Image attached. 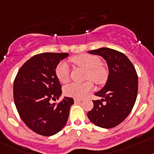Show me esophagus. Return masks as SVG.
<instances>
[{"label": "esophagus", "instance_id": "1", "mask_svg": "<svg viewBox=\"0 0 154 154\" xmlns=\"http://www.w3.org/2000/svg\"><path fill=\"white\" fill-rule=\"evenodd\" d=\"M81 102V100H79V99H74V103H80Z\"/></svg>", "mask_w": 154, "mask_h": 154}]
</instances>
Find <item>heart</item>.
<instances>
[{
    "label": "heart",
    "mask_w": 154,
    "mask_h": 154,
    "mask_svg": "<svg viewBox=\"0 0 154 154\" xmlns=\"http://www.w3.org/2000/svg\"><path fill=\"white\" fill-rule=\"evenodd\" d=\"M76 66L86 70V79H91L97 85H103L107 81L108 71L105 66L101 65L100 57L88 54H78L71 58ZM55 75L57 80L62 84L69 81V68L66 62H60L55 69ZM93 88V83L87 81L82 84L72 83L66 86L63 93L66 97L81 99L85 97L89 91Z\"/></svg>",
    "instance_id": "b5f03b06"
}]
</instances>
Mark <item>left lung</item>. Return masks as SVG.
Wrapping results in <instances>:
<instances>
[{"instance_id": "8db88e82", "label": "left lung", "mask_w": 154, "mask_h": 154, "mask_svg": "<svg viewBox=\"0 0 154 154\" xmlns=\"http://www.w3.org/2000/svg\"><path fill=\"white\" fill-rule=\"evenodd\" d=\"M88 53L106 60L109 74L105 86L95 93L102 99L92 101L93 108L88 112V118L98 127L112 128L127 118L135 103L138 88L137 72L129 58L118 51L102 47Z\"/></svg>"}]
</instances>
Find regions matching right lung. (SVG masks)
Listing matches in <instances>:
<instances>
[{
    "instance_id": "add662e5",
    "label": "right lung",
    "mask_w": 154,
    "mask_h": 154,
    "mask_svg": "<svg viewBox=\"0 0 154 154\" xmlns=\"http://www.w3.org/2000/svg\"><path fill=\"white\" fill-rule=\"evenodd\" d=\"M66 53H42L27 60L19 69L13 83V97L21 119L34 132L51 136L59 132L68 120L71 97L51 103L62 95V85L55 75Z\"/></svg>"
}]
</instances>
